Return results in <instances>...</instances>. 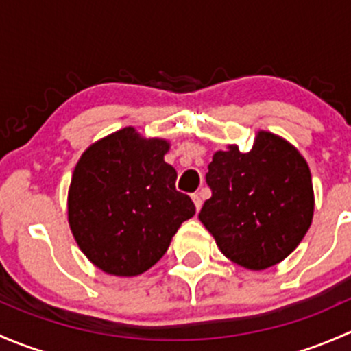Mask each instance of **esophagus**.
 Here are the masks:
<instances>
[{"instance_id":"esophagus-1","label":"esophagus","mask_w":351,"mask_h":351,"mask_svg":"<svg viewBox=\"0 0 351 351\" xmlns=\"http://www.w3.org/2000/svg\"><path fill=\"white\" fill-rule=\"evenodd\" d=\"M192 200H193V204H195L197 210H200V207H202V195H200V193H193Z\"/></svg>"}]
</instances>
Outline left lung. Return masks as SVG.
I'll return each instance as SVG.
<instances>
[{
  "label": "left lung",
  "instance_id": "left-lung-1",
  "mask_svg": "<svg viewBox=\"0 0 351 351\" xmlns=\"http://www.w3.org/2000/svg\"><path fill=\"white\" fill-rule=\"evenodd\" d=\"M212 197L198 219L222 254L250 270L285 260L306 236L314 212L309 166L282 137L260 130L253 147L217 151L205 175Z\"/></svg>",
  "mask_w": 351,
  "mask_h": 351
}]
</instances>
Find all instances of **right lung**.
Segmentation results:
<instances>
[{
	"mask_svg": "<svg viewBox=\"0 0 351 351\" xmlns=\"http://www.w3.org/2000/svg\"><path fill=\"white\" fill-rule=\"evenodd\" d=\"M168 149V141L125 127L91 144L77 161L67 219L80 250L100 270L117 277L144 274L195 214L192 198L175 189Z\"/></svg>",
	"mask_w": 351,
	"mask_h": 351,
	"instance_id": "1",
	"label": "right lung"
}]
</instances>
